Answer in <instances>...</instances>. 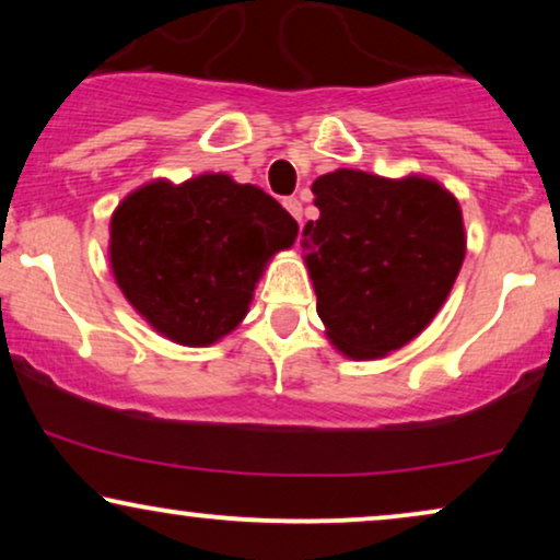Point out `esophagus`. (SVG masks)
Returning <instances> with one entry per match:
<instances>
[{"mask_svg":"<svg viewBox=\"0 0 560 560\" xmlns=\"http://www.w3.org/2000/svg\"><path fill=\"white\" fill-rule=\"evenodd\" d=\"M282 206H285V209H288L290 213H293V217H295L298 221L303 219V203L298 201V198L290 196V198H285V201H282Z\"/></svg>","mask_w":560,"mask_h":560,"instance_id":"1","label":"esophagus"}]
</instances>
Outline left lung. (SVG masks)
I'll return each mask as SVG.
<instances>
[{
    "mask_svg": "<svg viewBox=\"0 0 560 560\" xmlns=\"http://www.w3.org/2000/svg\"><path fill=\"white\" fill-rule=\"evenodd\" d=\"M320 217L303 229L305 267L328 341L349 359L402 349L435 318L466 255L462 206L425 175L326 173Z\"/></svg>",
    "mask_w": 560,
    "mask_h": 560,
    "instance_id": "left-lung-1",
    "label": "left lung"
}]
</instances>
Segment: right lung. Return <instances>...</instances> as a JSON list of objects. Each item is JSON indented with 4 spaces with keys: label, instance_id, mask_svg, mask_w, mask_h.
Segmentation results:
<instances>
[{
    "label": "right lung",
    "instance_id": "1",
    "mask_svg": "<svg viewBox=\"0 0 560 560\" xmlns=\"http://www.w3.org/2000/svg\"><path fill=\"white\" fill-rule=\"evenodd\" d=\"M298 224L226 173L132 190L112 213L109 262L129 305L165 339L209 347L247 316L257 280Z\"/></svg>",
    "mask_w": 560,
    "mask_h": 560
}]
</instances>
